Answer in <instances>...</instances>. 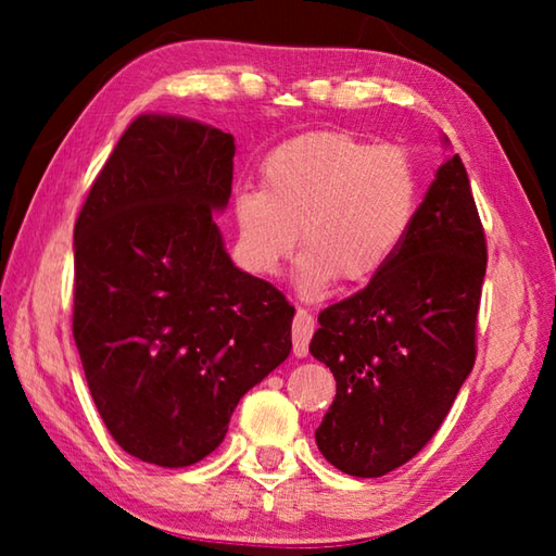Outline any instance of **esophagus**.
Wrapping results in <instances>:
<instances>
[{
	"label": "esophagus",
	"instance_id": "1",
	"mask_svg": "<svg viewBox=\"0 0 556 556\" xmlns=\"http://www.w3.org/2000/svg\"><path fill=\"white\" fill-rule=\"evenodd\" d=\"M316 331L314 316L306 312V308H296L294 324H291V341H294V355L304 357L308 353V341Z\"/></svg>",
	"mask_w": 556,
	"mask_h": 556
}]
</instances>
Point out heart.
I'll return each mask as SVG.
<instances>
[{"label":"heart","mask_w":556,"mask_h":556,"mask_svg":"<svg viewBox=\"0 0 556 556\" xmlns=\"http://www.w3.org/2000/svg\"><path fill=\"white\" fill-rule=\"evenodd\" d=\"M262 188L235 195L240 260L252 275H277L301 242L296 285L321 296L341 277L365 285L400 255L419 211L409 154L348 131H308L269 149Z\"/></svg>","instance_id":"heart-1"}]
</instances>
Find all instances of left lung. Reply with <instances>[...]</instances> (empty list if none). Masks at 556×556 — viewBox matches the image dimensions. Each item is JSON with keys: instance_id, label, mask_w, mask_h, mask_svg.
I'll return each mask as SVG.
<instances>
[{"instance_id": "8db88e82", "label": "left lung", "mask_w": 556, "mask_h": 556, "mask_svg": "<svg viewBox=\"0 0 556 556\" xmlns=\"http://www.w3.org/2000/svg\"><path fill=\"white\" fill-rule=\"evenodd\" d=\"M485 265L483 223L454 154L392 265L318 314L308 351L336 378L316 429L328 464L380 478L429 444L473 370Z\"/></svg>"}]
</instances>
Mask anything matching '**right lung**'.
Returning <instances> with one entry per match:
<instances>
[{
  "label": "right lung",
  "mask_w": 556,
  "mask_h": 556,
  "mask_svg": "<svg viewBox=\"0 0 556 556\" xmlns=\"http://www.w3.org/2000/svg\"><path fill=\"white\" fill-rule=\"evenodd\" d=\"M235 139L142 115L75 220L73 338L92 402L129 456L184 468L218 448L232 409L287 361L294 306L232 265L213 211Z\"/></svg>",
  "instance_id": "add662e5"
}]
</instances>
